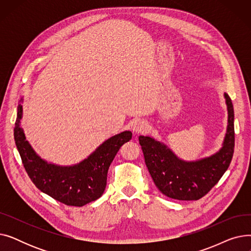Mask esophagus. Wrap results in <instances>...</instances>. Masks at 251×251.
<instances>
[{
	"label": "esophagus",
	"instance_id": "obj_1",
	"mask_svg": "<svg viewBox=\"0 0 251 251\" xmlns=\"http://www.w3.org/2000/svg\"><path fill=\"white\" fill-rule=\"evenodd\" d=\"M148 124L146 121L143 120H140V121H137L134 126H133V131L135 133H143L146 132V131L148 130Z\"/></svg>",
	"mask_w": 251,
	"mask_h": 251
}]
</instances>
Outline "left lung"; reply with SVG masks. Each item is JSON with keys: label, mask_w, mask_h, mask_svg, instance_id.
I'll return each mask as SVG.
<instances>
[{"label": "left lung", "mask_w": 251, "mask_h": 251, "mask_svg": "<svg viewBox=\"0 0 251 251\" xmlns=\"http://www.w3.org/2000/svg\"><path fill=\"white\" fill-rule=\"evenodd\" d=\"M228 105V128L222 150L197 162H183L164 144L149 136H139L144 161L159 190L178 201H199L220 181L232 161L235 147L234 109L225 94Z\"/></svg>", "instance_id": "left-lung-1"}]
</instances>
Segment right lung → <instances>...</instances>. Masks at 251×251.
<instances>
[{
  "label": "right lung",
  "mask_w": 251,
  "mask_h": 251,
  "mask_svg": "<svg viewBox=\"0 0 251 251\" xmlns=\"http://www.w3.org/2000/svg\"><path fill=\"white\" fill-rule=\"evenodd\" d=\"M19 105L14 139L21 161L34 185L52 199L70 206H83L101 196L107 185L108 170L120 148L132 137L130 131L117 134L92 152L86 160L73 167H58L38 157L25 140Z\"/></svg>",
  "instance_id": "add662e5"
}]
</instances>
